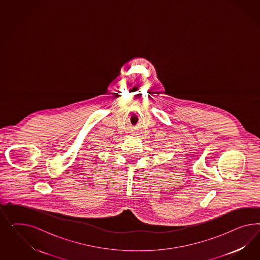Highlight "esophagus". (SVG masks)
<instances>
[{"label":"esophagus","mask_w":260,"mask_h":260,"mask_svg":"<svg viewBox=\"0 0 260 260\" xmlns=\"http://www.w3.org/2000/svg\"><path fill=\"white\" fill-rule=\"evenodd\" d=\"M133 134V135H135V134H135V133H133V134Z\"/></svg>","instance_id":"34e87169"}]
</instances>
